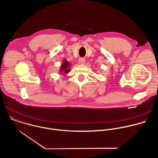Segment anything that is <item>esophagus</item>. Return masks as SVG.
<instances>
[{"label":"esophagus","mask_w":158,"mask_h":158,"mask_svg":"<svg viewBox=\"0 0 158 158\" xmlns=\"http://www.w3.org/2000/svg\"><path fill=\"white\" fill-rule=\"evenodd\" d=\"M85 60L84 58H80L79 59V64H84L85 63Z\"/></svg>","instance_id":"esophagus-1"}]
</instances>
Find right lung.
<instances>
[{"label": "right lung", "mask_w": 158, "mask_h": 158, "mask_svg": "<svg viewBox=\"0 0 158 158\" xmlns=\"http://www.w3.org/2000/svg\"><path fill=\"white\" fill-rule=\"evenodd\" d=\"M71 65L69 62L67 61L66 59H64L63 60L62 63L61 64L60 67V69H59V71H60L59 73H60V74L64 75L63 74L64 73V74H66L67 73H69V72L70 71V69H71V68H70ZM62 73H63V74H62Z\"/></svg>", "instance_id": "right-lung-1"}]
</instances>
